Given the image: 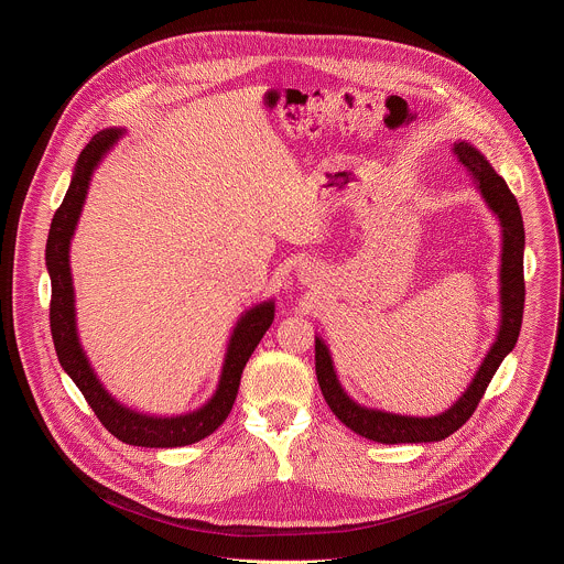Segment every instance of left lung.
<instances>
[{
	"label": "left lung",
	"instance_id": "8db88e82",
	"mask_svg": "<svg viewBox=\"0 0 564 564\" xmlns=\"http://www.w3.org/2000/svg\"><path fill=\"white\" fill-rule=\"evenodd\" d=\"M457 163L470 172L477 183L479 192L489 203V207L498 214L502 223V326L498 341L489 350L487 359L481 361L473 383L468 390L455 401V404L435 417H406V415H392L381 411H368L344 392L341 383L337 381L333 359L324 341H314V368L316 379L328 401L330 411L344 422L350 431L361 437H368L379 444H420V442H440L462 429L468 417L475 413L477 404L487 392L494 375L498 372L502 359L516 348L520 326H522V312H524V225L522 214L516 196L511 194L509 185L496 170L487 163L485 155L475 151L466 142L455 144Z\"/></svg>",
	"mask_w": 564,
	"mask_h": 564
}]
</instances>
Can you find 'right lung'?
Listing matches in <instances>:
<instances>
[{"mask_svg": "<svg viewBox=\"0 0 564 564\" xmlns=\"http://www.w3.org/2000/svg\"><path fill=\"white\" fill-rule=\"evenodd\" d=\"M118 135H122V131L118 129L100 131L83 149V153L77 158L68 192L51 220V231L46 240V268L51 274L48 318H51L53 346L66 375L75 381L79 392L85 394V399L89 401V406L94 409L102 426L111 435H116L120 442L131 446H147V448L187 446L205 440L227 420L240 386V375H243V368L250 361L254 348L272 326L274 303L270 301V303L257 305L238 321L227 348L218 390L212 397L209 404L203 406L200 411L192 415H181V417H147L120 406L116 399L109 397V392L96 379L77 341L73 283H70V270H68V243H70L75 223L79 218V212H83L91 174L98 167L105 151L118 140Z\"/></svg>", "mask_w": 564, "mask_h": 564, "instance_id": "1", "label": "right lung"}]
</instances>
